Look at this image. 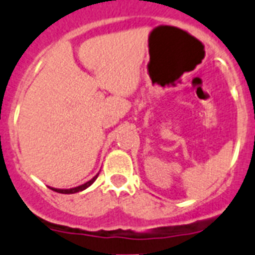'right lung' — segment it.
I'll return each instance as SVG.
<instances>
[{
  "instance_id": "add662e5",
  "label": "right lung",
  "mask_w": 255,
  "mask_h": 255,
  "mask_svg": "<svg viewBox=\"0 0 255 255\" xmlns=\"http://www.w3.org/2000/svg\"><path fill=\"white\" fill-rule=\"evenodd\" d=\"M97 176H99V173H97L96 176H95L94 178H92V180L88 181V182L83 183V185H81V186H77V187H73V189H55V187H50V189L54 190V191H56V192H60V194H75V192L83 191V190L87 189L88 186L92 185V183H94L95 181H96Z\"/></svg>"
}]
</instances>
